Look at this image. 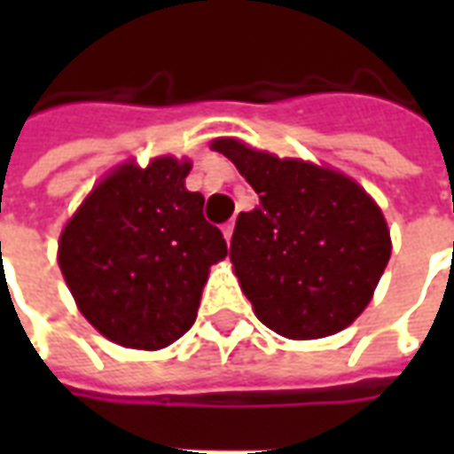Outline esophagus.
Instances as JSON below:
<instances>
[{
  "instance_id": "34e87169",
  "label": "esophagus",
  "mask_w": 454,
  "mask_h": 454,
  "mask_svg": "<svg viewBox=\"0 0 454 454\" xmlns=\"http://www.w3.org/2000/svg\"><path fill=\"white\" fill-rule=\"evenodd\" d=\"M233 228H236V221H233V218L223 223V236H226V240H231V238H233Z\"/></svg>"
}]
</instances>
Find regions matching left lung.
I'll return each instance as SVG.
<instances>
[{
  "label": "left lung",
  "instance_id": "8db88e82",
  "mask_svg": "<svg viewBox=\"0 0 454 454\" xmlns=\"http://www.w3.org/2000/svg\"><path fill=\"white\" fill-rule=\"evenodd\" d=\"M260 194L240 211L231 262L255 316L292 340L333 335L357 318L389 262L387 221L335 169L279 160L236 138L214 140Z\"/></svg>",
  "mask_w": 454,
  "mask_h": 454
}]
</instances>
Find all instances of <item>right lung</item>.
<instances>
[{"label":"right lung","mask_w":454,"mask_h":454,"mask_svg":"<svg viewBox=\"0 0 454 454\" xmlns=\"http://www.w3.org/2000/svg\"><path fill=\"white\" fill-rule=\"evenodd\" d=\"M187 160L123 165L77 208L58 262L90 324L123 348L160 350L197 321L208 267L228 255L223 233L187 192Z\"/></svg>","instance_id":"right-lung-1"}]
</instances>
